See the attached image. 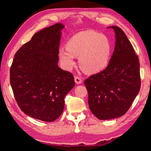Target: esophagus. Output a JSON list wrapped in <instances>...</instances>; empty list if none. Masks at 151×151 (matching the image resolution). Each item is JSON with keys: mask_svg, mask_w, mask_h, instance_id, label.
I'll use <instances>...</instances> for the list:
<instances>
[{"mask_svg": "<svg viewBox=\"0 0 151 151\" xmlns=\"http://www.w3.org/2000/svg\"><path fill=\"white\" fill-rule=\"evenodd\" d=\"M74 80H75V82L77 84H81L82 82V80H81V78H80L79 77H78V76H76L75 78H74Z\"/></svg>", "mask_w": 151, "mask_h": 151, "instance_id": "obj_1", "label": "esophagus"}]
</instances>
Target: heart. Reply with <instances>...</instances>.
<instances>
[{
    "label": "heart",
    "instance_id": "1",
    "mask_svg": "<svg viewBox=\"0 0 151 151\" xmlns=\"http://www.w3.org/2000/svg\"><path fill=\"white\" fill-rule=\"evenodd\" d=\"M112 53V46L106 36L93 31H85L70 38L67 47H60L58 57L64 69L71 70L79 57L80 67L87 73H97L107 67Z\"/></svg>",
    "mask_w": 151,
    "mask_h": 151
}]
</instances>
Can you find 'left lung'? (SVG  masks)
Here are the masks:
<instances>
[{
	"label": "left lung",
	"instance_id": "8db88e82",
	"mask_svg": "<svg viewBox=\"0 0 151 151\" xmlns=\"http://www.w3.org/2000/svg\"><path fill=\"white\" fill-rule=\"evenodd\" d=\"M115 34V46L109 65L84 81L91 111L100 119L124 115L140 89L139 62L125 33L111 26Z\"/></svg>",
	"mask_w": 151,
	"mask_h": 151
}]
</instances>
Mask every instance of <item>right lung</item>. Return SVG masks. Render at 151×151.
I'll use <instances>...</instances> for the list:
<instances>
[{"label": "right lung", "instance_id": "right-lung-1", "mask_svg": "<svg viewBox=\"0 0 151 151\" xmlns=\"http://www.w3.org/2000/svg\"><path fill=\"white\" fill-rule=\"evenodd\" d=\"M64 27L56 23L36 33L16 53L10 68V84L20 109L49 122L60 116L66 95L75 86L72 73L58 65Z\"/></svg>", "mask_w": 151, "mask_h": 151}]
</instances>
